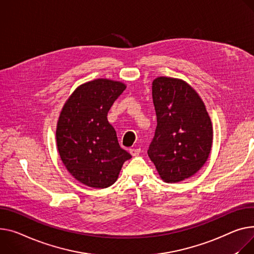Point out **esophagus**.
<instances>
[{"label":"esophagus","mask_w":254,"mask_h":254,"mask_svg":"<svg viewBox=\"0 0 254 254\" xmlns=\"http://www.w3.org/2000/svg\"><path fill=\"white\" fill-rule=\"evenodd\" d=\"M129 152L132 156H138L140 154L141 149L140 148H131V149H129Z\"/></svg>","instance_id":"esophagus-1"}]
</instances>
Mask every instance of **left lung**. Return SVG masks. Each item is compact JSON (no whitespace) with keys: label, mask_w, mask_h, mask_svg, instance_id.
Returning <instances> with one entry per match:
<instances>
[{"label":"left lung","mask_w":254,"mask_h":254,"mask_svg":"<svg viewBox=\"0 0 254 254\" xmlns=\"http://www.w3.org/2000/svg\"><path fill=\"white\" fill-rule=\"evenodd\" d=\"M157 127L148 156L160 178L177 183L194 176L206 162L212 125L203 101L179 78L160 76L152 82Z\"/></svg>","instance_id":"obj_1"}]
</instances>
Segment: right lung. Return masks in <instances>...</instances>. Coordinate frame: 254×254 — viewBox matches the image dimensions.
I'll list each match as a JSON object with an SVG mask.
<instances>
[{"label":"right lung","instance_id":"right-lung-1","mask_svg":"<svg viewBox=\"0 0 254 254\" xmlns=\"http://www.w3.org/2000/svg\"><path fill=\"white\" fill-rule=\"evenodd\" d=\"M126 84L98 78L80 84L60 113L56 141L60 158L71 176L92 188L113 185L131 158L118 143L107 114Z\"/></svg>","mask_w":254,"mask_h":254}]
</instances>
